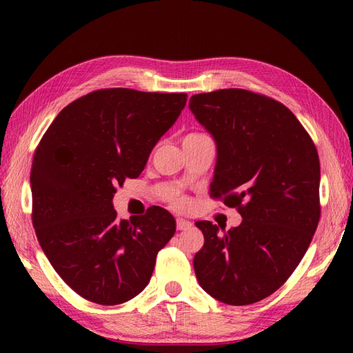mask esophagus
<instances>
[{
    "instance_id": "obj_1",
    "label": "esophagus",
    "mask_w": 353,
    "mask_h": 353,
    "mask_svg": "<svg viewBox=\"0 0 353 353\" xmlns=\"http://www.w3.org/2000/svg\"><path fill=\"white\" fill-rule=\"evenodd\" d=\"M177 230H186L192 226V223L185 219H177Z\"/></svg>"
}]
</instances>
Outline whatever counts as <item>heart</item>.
Listing matches in <instances>:
<instances>
[{
    "label": "heart",
    "mask_w": 353,
    "mask_h": 353,
    "mask_svg": "<svg viewBox=\"0 0 353 353\" xmlns=\"http://www.w3.org/2000/svg\"><path fill=\"white\" fill-rule=\"evenodd\" d=\"M171 205L174 206L176 209H185L186 206H188V200H186L183 196H172L171 197Z\"/></svg>",
    "instance_id": "obj_1"
}]
</instances>
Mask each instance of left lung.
I'll list each match as a JSON object with an SVG mask.
<instances>
[{"label":"left lung","instance_id":"8db88e82","mask_svg":"<svg viewBox=\"0 0 353 353\" xmlns=\"http://www.w3.org/2000/svg\"><path fill=\"white\" fill-rule=\"evenodd\" d=\"M190 109L212 134V199L243 221L221 232L197 221L205 244L194 256L209 296L241 306L279 290L308 250L320 220V161L308 132L282 103L245 89L192 95Z\"/></svg>","mask_w":353,"mask_h":353}]
</instances>
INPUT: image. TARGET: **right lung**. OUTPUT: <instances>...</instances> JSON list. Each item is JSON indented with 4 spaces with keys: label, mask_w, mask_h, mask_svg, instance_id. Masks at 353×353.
I'll list each match as a JSON object with an SVG mask.
<instances>
[{
    "label": "right lung",
    "mask_w": 353,
    "mask_h": 353,
    "mask_svg": "<svg viewBox=\"0 0 353 353\" xmlns=\"http://www.w3.org/2000/svg\"><path fill=\"white\" fill-rule=\"evenodd\" d=\"M186 94L109 88L63 108L33 156L32 221L45 256L89 302L118 305L147 287L157 252L176 232L163 208L119 220L117 186L137 179Z\"/></svg>",
    "instance_id": "obj_1"
}]
</instances>
